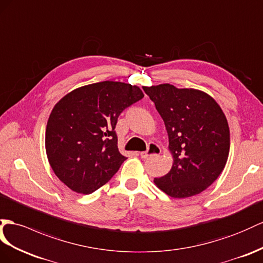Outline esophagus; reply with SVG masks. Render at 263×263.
Returning <instances> with one entry per match:
<instances>
[{
  "label": "esophagus",
  "instance_id": "34e87169",
  "mask_svg": "<svg viewBox=\"0 0 263 263\" xmlns=\"http://www.w3.org/2000/svg\"><path fill=\"white\" fill-rule=\"evenodd\" d=\"M161 153V147L156 143H150L147 145V150L144 152H140V157L142 159H146L151 156H158Z\"/></svg>",
  "mask_w": 263,
  "mask_h": 263
}]
</instances>
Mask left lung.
Masks as SVG:
<instances>
[{
    "label": "left lung",
    "mask_w": 263,
    "mask_h": 263,
    "mask_svg": "<svg viewBox=\"0 0 263 263\" xmlns=\"http://www.w3.org/2000/svg\"><path fill=\"white\" fill-rule=\"evenodd\" d=\"M169 137L171 170L154 179L172 198H189L218 179L230 151V130L220 105L208 93L164 83L144 86Z\"/></svg>",
    "instance_id": "1"
}]
</instances>
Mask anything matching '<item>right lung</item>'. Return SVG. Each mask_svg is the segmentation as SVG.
<instances>
[{
  "mask_svg": "<svg viewBox=\"0 0 263 263\" xmlns=\"http://www.w3.org/2000/svg\"><path fill=\"white\" fill-rule=\"evenodd\" d=\"M144 97L137 85L103 81L78 87L53 107L45 151L55 176L77 193L104 185L126 159L114 129L120 113Z\"/></svg>",
  "mask_w": 263,
  "mask_h": 263,
  "instance_id": "add662e5",
  "label": "right lung"
}]
</instances>
